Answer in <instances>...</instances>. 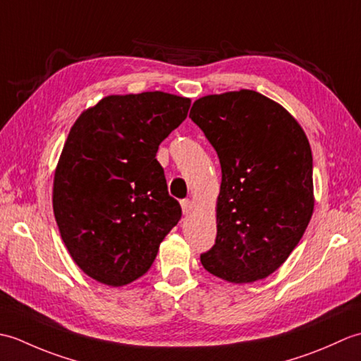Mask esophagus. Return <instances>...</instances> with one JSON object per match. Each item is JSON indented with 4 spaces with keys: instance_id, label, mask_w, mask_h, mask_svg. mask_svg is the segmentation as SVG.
I'll return each instance as SVG.
<instances>
[{
    "instance_id": "esophagus-1",
    "label": "esophagus",
    "mask_w": 361,
    "mask_h": 361,
    "mask_svg": "<svg viewBox=\"0 0 361 361\" xmlns=\"http://www.w3.org/2000/svg\"><path fill=\"white\" fill-rule=\"evenodd\" d=\"M181 209H183V214H189L190 211H192V202H190V200H183L181 202Z\"/></svg>"
}]
</instances>
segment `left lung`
Listing matches in <instances>:
<instances>
[{"instance_id": "obj_1", "label": "left lung", "mask_w": 361, "mask_h": 361, "mask_svg": "<svg viewBox=\"0 0 361 361\" xmlns=\"http://www.w3.org/2000/svg\"><path fill=\"white\" fill-rule=\"evenodd\" d=\"M189 118L216 149L217 237L200 256L220 279H264L286 262L313 214V159L291 114L252 90L200 97Z\"/></svg>"}]
</instances>
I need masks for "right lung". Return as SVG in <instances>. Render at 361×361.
Masks as SVG:
<instances>
[{
    "label": "right lung",
    "mask_w": 361,
    "mask_h": 361,
    "mask_svg": "<svg viewBox=\"0 0 361 361\" xmlns=\"http://www.w3.org/2000/svg\"><path fill=\"white\" fill-rule=\"evenodd\" d=\"M190 99L163 91L106 96L70 130L54 175L52 208L80 270L121 287L147 273L181 219L157 161Z\"/></svg>",
    "instance_id": "1"
}]
</instances>
